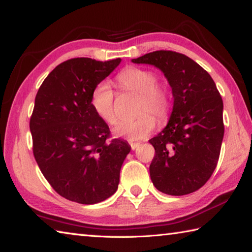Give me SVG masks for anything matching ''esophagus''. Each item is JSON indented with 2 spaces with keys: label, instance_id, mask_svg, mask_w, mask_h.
Instances as JSON below:
<instances>
[{
  "label": "esophagus",
  "instance_id": "34e87169",
  "mask_svg": "<svg viewBox=\"0 0 252 252\" xmlns=\"http://www.w3.org/2000/svg\"><path fill=\"white\" fill-rule=\"evenodd\" d=\"M139 142H129V146H130V148L132 149V150H135L137 147H139Z\"/></svg>",
  "mask_w": 252,
  "mask_h": 252
}]
</instances>
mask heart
<instances>
[{
    "label": "heart",
    "mask_w": 252,
    "mask_h": 252,
    "mask_svg": "<svg viewBox=\"0 0 252 252\" xmlns=\"http://www.w3.org/2000/svg\"><path fill=\"white\" fill-rule=\"evenodd\" d=\"M115 79L122 90L138 93L137 113L139 115L132 120L117 123L113 129L114 135L129 140L146 138L156 127L154 116L160 123L168 120L172 108L169 89L164 84L157 82L158 78L154 71L132 65L123 69ZM114 102L115 94L110 83L101 81L94 85L90 103L94 113L108 125L115 124L116 122Z\"/></svg>",
    "instance_id": "1"
}]
</instances>
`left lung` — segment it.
<instances>
[{
  "mask_svg": "<svg viewBox=\"0 0 252 252\" xmlns=\"http://www.w3.org/2000/svg\"><path fill=\"white\" fill-rule=\"evenodd\" d=\"M131 61L162 71L174 98L167 127L149 140L156 153L151 181L169 195L195 192L214 172L224 137L222 99L214 80L180 52L157 50Z\"/></svg>",
  "mask_w": 252,
  "mask_h": 252,
  "instance_id": "left-lung-1",
  "label": "left lung"
}]
</instances>
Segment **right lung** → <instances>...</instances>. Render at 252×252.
<instances>
[{"label":"right lung","mask_w":252,"mask_h":252,"mask_svg":"<svg viewBox=\"0 0 252 252\" xmlns=\"http://www.w3.org/2000/svg\"><path fill=\"white\" fill-rule=\"evenodd\" d=\"M121 63L73 58L48 74L35 97L30 121L32 154L51 188L80 204L99 203L116 192L130 146L111 139L107 124L90 103L96 83Z\"/></svg>","instance_id":"right-lung-1"}]
</instances>
